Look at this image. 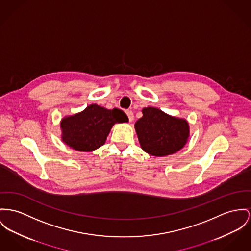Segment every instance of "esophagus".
<instances>
[{"instance_id": "obj_1", "label": "esophagus", "mask_w": 251, "mask_h": 251, "mask_svg": "<svg viewBox=\"0 0 251 251\" xmlns=\"http://www.w3.org/2000/svg\"><path fill=\"white\" fill-rule=\"evenodd\" d=\"M126 115H127V117H128L129 122H132L134 120L133 112H132L131 110H126Z\"/></svg>"}]
</instances>
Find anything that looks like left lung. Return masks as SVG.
Here are the masks:
<instances>
[{
    "mask_svg": "<svg viewBox=\"0 0 251 251\" xmlns=\"http://www.w3.org/2000/svg\"><path fill=\"white\" fill-rule=\"evenodd\" d=\"M143 117L135 124L141 147L147 153L163 157L183 149L189 126L184 119L172 117L155 107L142 110Z\"/></svg>",
    "mask_w": 251,
    "mask_h": 251,
    "instance_id": "1",
    "label": "left lung"
}]
</instances>
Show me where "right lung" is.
Masks as SVG:
<instances>
[{"instance_id": "obj_1", "label": "right lung", "mask_w": 251, "mask_h": 251, "mask_svg": "<svg viewBox=\"0 0 251 251\" xmlns=\"http://www.w3.org/2000/svg\"><path fill=\"white\" fill-rule=\"evenodd\" d=\"M127 121L126 113L119 108L111 110L90 104L84 111L62 120V139L76 151H94L104 144L115 123Z\"/></svg>"}]
</instances>
